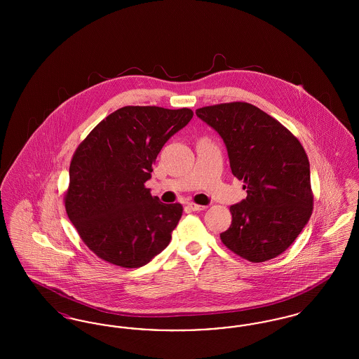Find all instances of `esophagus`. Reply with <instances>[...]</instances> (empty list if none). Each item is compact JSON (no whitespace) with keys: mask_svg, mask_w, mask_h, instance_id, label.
Here are the masks:
<instances>
[{"mask_svg":"<svg viewBox=\"0 0 359 359\" xmlns=\"http://www.w3.org/2000/svg\"><path fill=\"white\" fill-rule=\"evenodd\" d=\"M188 208L192 211H203L207 208V205H196V203H188Z\"/></svg>","mask_w":359,"mask_h":359,"instance_id":"obj_1","label":"esophagus"}]
</instances>
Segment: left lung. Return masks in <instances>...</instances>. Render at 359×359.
<instances>
[{
	"instance_id": "obj_1",
	"label": "left lung",
	"mask_w": 359,
	"mask_h": 359,
	"mask_svg": "<svg viewBox=\"0 0 359 359\" xmlns=\"http://www.w3.org/2000/svg\"><path fill=\"white\" fill-rule=\"evenodd\" d=\"M196 116L222 137L233 175L248 196L231 205L223 245L250 262L284 253L312 208L309 161L300 141L273 117L248 102L205 106Z\"/></svg>"
}]
</instances>
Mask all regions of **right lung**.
<instances>
[{"label": "right lung", "mask_w": 359, "mask_h": 359, "mask_svg": "<svg viewBox=\"0 0 359 359\" xmlns=\"http://www.w3.org/2000/svg\"><path fill=\"white\" fill-rule=\"evenodd\" d=\"M192 116L187 107L125 106L79 144L69 164L65 205L95 256L122 268H140L168 246L183 205L161 203L145 182L164 144Z\"/></svg>", "instance_id": "1"}]
</instances>
